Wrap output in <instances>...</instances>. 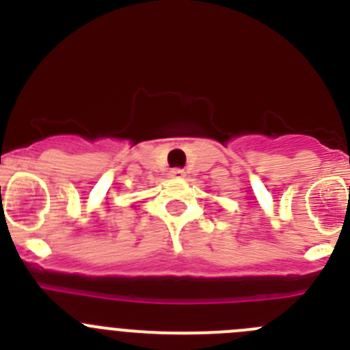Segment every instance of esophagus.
Instances as JSON below:
<instances>
[{"label":"esophagus","instance_id":"34e87169","mask_svg":"<svg viewBox=\"0 0 350 350\" xmlns=\"http://www.w3.org/2000/svg\"><path fill=\"white\" fill-rule=\"evenodd\" d=\"M185 177V172L180 168H173L172 172H170V178H184Z\"/></svg>","mask_w":350,"mask_h":350}]
</instances>
